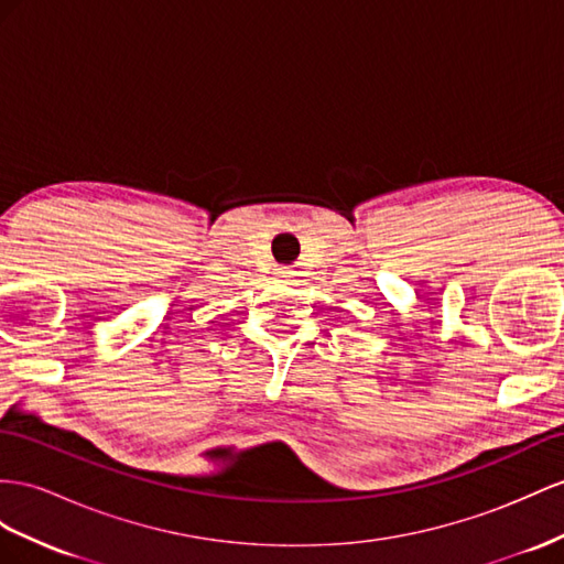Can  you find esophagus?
I'll list each match as a JSON object with an SVG mask.
<instances>
[{
  "instance_id": "esophagus-1",
  "label": "esophagus",
  "mask_w": 564,
  "mask_h": 564,
  "mask_svg": "<svg viewBox=\"0 0 564 564\" xmlns=\"http://www.w3.org/2000/svg\"><path fill=\"white\" fill-rule=\"evenodd\" d=\"M291 276H293V271H291V269H279V279L288 281Z\"/></svg>"
}]
</instances>
